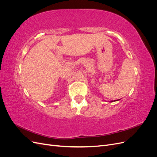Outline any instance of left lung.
<instances>
[{"instance_id":"obj_1","label":"left lung","mask_w":157,"mask_h":157,"mask_svg":"<svg viewBox=\"0 0 157 157\" xmlns=\"http://www.w3.org/2000/svg\"><path fill=\"white\" fill-rule=\"evenodd\" d=\"M114 101H116V100H114ZM113 101H111V102H113Z\"/></svg>"}]
</instances>
